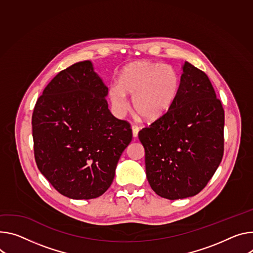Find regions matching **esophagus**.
<instances>
[{"label":"esophagus","instance_id":"1","mask_svg":"<svg viewBox=\"0 0 253 253\" xmlns=\"http://www.w3.org/2000/svg\"><path fill=\"white\" fill-rule=\"evenodd\" d=\"M138 132H139V127L133 125L132 126V133H133V137H137L138 136Z\"/></svg>","mask_w":253,"mask_h":253}]
</instances>
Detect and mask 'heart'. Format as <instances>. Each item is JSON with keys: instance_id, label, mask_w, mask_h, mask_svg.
Segmentation results:
<instances>
[{"instance_id": "1", "label": "heart", "mask_w": 253, "mask_h": 253, "mask_svg": "<svg viewBox=\"0 0 253 253\" xmlns=\"http://www.w3.org/2000/svg\"><path fill=\"white\" fill-rule=\"evenodd\" d=\"M179 89V78L170 65L155 62H135L126 66L119 76V86L113 85L109 97L120 114L128 110L126 95L133 97L138 117L152 122L169 112Z\"/></svg>"}]
</instances>
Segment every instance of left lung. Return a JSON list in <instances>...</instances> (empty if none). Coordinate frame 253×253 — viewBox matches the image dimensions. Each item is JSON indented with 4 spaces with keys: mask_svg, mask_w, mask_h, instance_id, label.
I'll return each mask as SVG.
<instances>
[{
    "mask_svg": "<svg viewBox=\"0 0 253 253\" xmlns=\"http://www.w3.org/2000/svg\"><path fill=\"white\" fill-rule=\"evenodd\" d=\"M151 189L169 200L199 194L224 153V109L204 72L186 61L176 99L138 133Z\"/></svg>",
    "mask_w": 253,
    "mask_h": 253,
    "instance_id": "left-lung-1",
    "label": "left lung"
}]
</instances>
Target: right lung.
<instances>
[{
    "label": "right lung",
    "instance_id": "add662e5",
    "mask_svg": "<svg viewBox=\"0 0 253 253\" xmlns=\"http://www.w3.org/2000/svg\"><path fill=\"white\" fill-rule=\"evenodd\" d=\"M108 87L89 60L56 75L32 115L35 162L61 195L76 200L102 196L132 140L127 121L108 109Z\"/></svg>",
    "mask_w": 253,
    "mask_h": 253
}]
</instances>
